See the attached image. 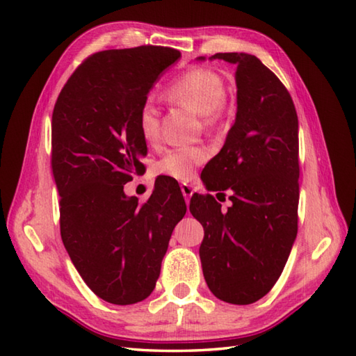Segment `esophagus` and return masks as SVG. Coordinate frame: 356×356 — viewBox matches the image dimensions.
I'll list each match as a JSON object with an SVG mask.
<instances>
[{"mask_svg": "<svg viewBox=\"0 0 356 356\" xmlns=\"http://www.w3.org/2000/svg\"><path fill=\"white\" fill-rule=\"evenodd\" d=\"M180 188H182V194H184L185 200H186V202H190L191 195H193V193H194L193 186H191V185H188V184H182V185H180Z\"/></svg>", "mask_w": 356, "mask_h": 356, "instance_id": "1", "label": "esophagus"}]
</instances>
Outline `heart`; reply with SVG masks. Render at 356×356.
Listing matches in <instances>:
<instances>
[{
    "label": "heart",
    "mask_w": 356,
    "mask_h": 356,
    "mask_svg": "<svg viewBox=\"0 0 356 356\" xmlns=\"http://www.w3.org/2000/svg\"><path fill=\"white\" fill-rule=\"evenodd\" d=\"M165 97L199 113L208 128L217 125L222 116L226 84L220 73L208 67H191L180 73L166 86ZM138 128L142 139L148 145H157L161 140V119L159 110L151 102H143L138 111ZM208 161V151L203 147H179L168 149L159 159L156 170L159 174L177 180H188L197 166Z\"/></svg>",
    "instance_id": "1"
}]
</instances>
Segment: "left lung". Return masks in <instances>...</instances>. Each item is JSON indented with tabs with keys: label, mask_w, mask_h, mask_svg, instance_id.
<instances>
[{
	"label": "left lung",
	"mask_w": 356,
	"mask_h": 356,
	"mask_svg": "<svg viewBox=\"0 0 356 356\" xmlns=\"http://www.w3.org/2000/svg\"><path fill=\"white\" fill-rule=\"evenodd\" d=\"M211 59L237 67V115L202 176L209 191H229L232 205L223 211L214 195L194 194L190 211L205 231L199 254L209 291L226 303L251 305L274 287L297 237L298 118L287 88L259 58Z\"/></svg>",
	"instance_id": "1"
}]
</instances>
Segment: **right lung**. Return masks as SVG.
<instances>
[{"mask_svg":"<svg viewBox=\"0 0 356 356\" xmlns=\"http://www.w3.org/2000/svg\"><path fill=\"white\" fill-rule=\"evenodd\" d=\"M179 58L161 45L97 51L73 72L53 108L63 243L86 284L111 305L139 303L153 292L174 226L186 213L172 180H156L145 203L124 193L145 168L138 111Z\"/></svg>","mask_w":356,"mask_h":356,"instance_id":"obj_1","label":"right lung"}]
</instances>
